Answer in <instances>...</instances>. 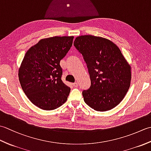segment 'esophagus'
I'll use <instances>...</instances> for the list:
<instances>
[{
	"instance_id": "34e87169",
	"label": "esophagus",
	"mask_w": 151,
	"mask_h": 151,
	"mask_svg": "<svg viewBox=\"0 0 151 151\" xmlns=\"http://www.w3.org/2000/svg\"><path fill=\"white\" fill-rule=\"evenodd\" d=\"M72 85L74 88H77L78 86V84L77 82H75V83H73V84H72Z\"/></svg>"
}]
</instances>
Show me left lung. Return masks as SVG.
<instances>
[{
	"label": "left lung",
	"instance_id": "obj_1",
	"mask_svg": "<svg viewBox=\"0 0 151 151\" xmlns=\"http://www.w3.org/2000/svg\"><path fill=\"white\" fill-rule=\"evenodd\" d=\"M74 46L87 65L91 86L82 91L84 101L99 111L111 110L129 90L130 66L116 45L105 38L85 35L76 37Z\"/></svg>",
	"mask_w": 151,
	"mask_h": 151
}]
</instances>
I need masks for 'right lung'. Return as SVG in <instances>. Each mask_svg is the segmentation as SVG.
I'll use <instances>...</instances> for the list:
<instances>
[{
	"instance_id": "add662e5",
	"label": "right lung",
	"mask_w": 151,
	"mask_h": 151,
	"mask_svg": "<svg viewBox=\"0 0 151 151\" xmlns=\"http://www.w3.org/2000/svg\"><path fill=\"white\" fill-rule=\"evenodd\" d=\"M73 36L41 40L25 54L19 79L28 99L44 110H52L65 102L70 88L62 81L60 60L73 45Z\"/></svg>"
}]
</instances>
